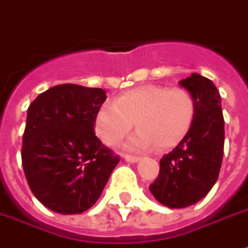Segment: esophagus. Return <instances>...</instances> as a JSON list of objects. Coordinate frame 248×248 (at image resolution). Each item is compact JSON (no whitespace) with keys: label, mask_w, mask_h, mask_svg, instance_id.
<instances>
[{"label":"esophagus","mask_w":248,"mask_h":248,"mask_svg":"<svg viewBox=\"0 0 248 248\" xmlns=\"http://www.w3.org/2000/svg\"><path fill=\"white\" fill-rule=\"evenodd\" d=\"M140 159L141 158H139V156H132V155H126V156H124V160H126V162H130V163H137Z\"/></svg>","instance_id":"1"}]
</instances>
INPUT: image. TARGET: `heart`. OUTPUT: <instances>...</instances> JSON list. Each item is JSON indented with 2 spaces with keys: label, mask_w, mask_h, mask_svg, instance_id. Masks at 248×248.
<instances>
[{
  "label": "heart",
  "mask_w": 248,
  "mask_h": 248,
  "mask_svg": "<svg viewBox=\"0 0 248 248\" xmlns=\"http://www.w3.org/2000/svg\"><path fill=\"white\" fill-rule=\"evenodd\" d=\"M195 101L185 89L163 85H142L126 90L103 104L94 118V132L108 147H114L132 130L140 129L126 142L132 151L169 150L191 130Z\"/></svg>",
  "instance_id": "heart-1"
}]
</instances>
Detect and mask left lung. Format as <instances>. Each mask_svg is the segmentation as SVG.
I'll list each match as a JSON object with an SVG mask.
<instances>
[{"label": "left lung", "instance_id": "obj_1", "mask_svg": "<svg viewBox=\"0 0 248 248\" xmlns=\"http://www.w3.org/2000/svg\"><path fill=\"white\" fill-rule=\"evenodd\" d=\"M180 85L195 101L192 127L174 150L160 159L158 178L150 185L154 198L170 209L192 206L210 192L219 174L225 139L216 85L195 73Z\"/></svg>", "mask_w": 248, "mask_h": 248}]
</instances>
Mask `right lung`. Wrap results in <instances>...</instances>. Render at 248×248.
I'll return each instance as SVG.
<instances>
[{
  "label": "right lung",
  "mask_w": 248,
  "mask_h": 248,
  "mask_svg": "<svg viewBox=\"0 0 248 248\" xmlns=\"http://www.w3.org/2000/svg\"><path fill=\"white\" fill-rule=\"evenodd\" d=\"M106 90L74 83L41 93L27 109L22 162L31 192L59 214H79L100 198L119 158L94 134Z\"/></svg>",
  "instance_id": "add662e5"
}]
</instances>
